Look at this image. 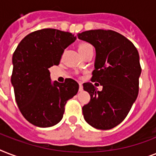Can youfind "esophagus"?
I'll use <instances>...</instances> for the list:
<instances>
[{
	"instance_id": "obj_1",
	"label": "esophagus",
	"mask_w": 156,
	"mask_h": 156,
	"mask_svg": "<svg viewBox=\"0 0 156 156\" xmlns=\"http://www.w3.org/2000/svg\"><path fill=\"white\" fill-rule=\"evenodd\" d=\"M83 90V83H79V91H82Z\"/></svg>"
}]
</instances>
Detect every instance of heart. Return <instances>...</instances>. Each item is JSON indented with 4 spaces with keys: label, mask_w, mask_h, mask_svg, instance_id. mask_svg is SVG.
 Here are the masks:
<instances>
[{
    "label": "heart",
    "mask_w": 156,
    "mask_h": 156,
    "mask_svg": "<svg viewBox=\"0 0 156 156\" xmlns=\"http://www.w3.org/2000/svg\"><path fill=\"white\" fill-rule=\"evenodd\" d=\"M88 46H90V44H87V43H83V44H81L78 47V50L79 49H83V48H85L88 47Z\"/></svg>",
    "instance_id": "obj_1"
}]
</instances>
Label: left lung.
<instances>
[{"label":"left lung","mask_w":156,"mask_h":156,"mask_svg":"<svg viewBox=\"0 0 156 156\" xmlns=\"http://www.w3.org/2000/svg\"><path fill=\"white\" fill-rule=\"evenodd\" d=\"M78 37L95 47L91 81L103 87L100 91L91 83H83L90 95V102L83 107V116L94 128L110 129L124 121L138 95L142 69L138 50L114 30H87Z\"/></svg>","instance_id":"1"}]
</instances>
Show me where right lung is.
Listing matches in <instances>:
<instances>
[{
	"instance_id": "add662e5",
	"label": "right lung",
	"mask_w": 156,
	"mask_h": 156,
	"mask_svg": "<svg viewBox=\"0 0 156 156\" xmlns=\"http://www.w3.org/2000/svg\"><path fill=\"white\" fill-rule=\"evenodd\" d=\"M75 40L69 32L42 29L27 35L13 52L11 83L16 103L34 126L47 128L59 123L66 102L78 93L75 80L52 83L48 69L58 66L64 50Z\"/></svg>"
}]
</instances>
